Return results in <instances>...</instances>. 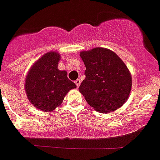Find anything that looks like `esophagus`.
<instances>
[{
  "instance_id": "34e87169",
  "label": "esophagus",
  "mask_w": 160,
  "mask_h": 160,
  "mask_svg": "<svg viewBox=\"0 0 160 160\" xmlns=\"http://www.w3.org/2000/svg\"><path fill=\"white\" fill-rule=\"evenodd\" d=\"M74 82H75L77 87H79V86H80V84H81V80H80V79H77Z\"/></svg>"
}]
</instances>
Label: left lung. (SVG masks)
I'll return each mask as SVG.
<instances>
[{
    "label": "left lung",
    "instance_id": "left-lung-1",
    "mask_svg": "<svg viewBox=\"0 0 160 160\" xmlns=\"http://www.w3.org/2000/svg\"><path fill=\"white\" fill-rule=\"evenodd\" d=\"M86 66V78L78 88L88 104L101 113L117 110L128 99L132 77L116 53L97 47L80 52Z\"/></svg>",
    "mask_w": 160,
    "mask_h": 160
}]
</instances>
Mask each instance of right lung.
<instances>
[{
    "mask_svg": "<svg viewBox=\"0 0 160 160\" xmlns=\"http://www.w3.org/2000/svg\"><path fill=\"white\" fill-rule=\"evenodd\" d=\"M60 53L48 52L31 66L25 80L29 101L42 112H52L61 105L64 97L76 85L66 71H60Z\"/></svg>",
    "mask_w": 160,
    "mask_h": 160,
    "instance_id": "right-lung-1",
    "label": "right lung"
}]
</instances>
